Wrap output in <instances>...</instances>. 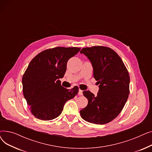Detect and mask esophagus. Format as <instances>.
I'll list each match as a JSON object with an SVG mask.
<instances>
[{"label":"esophagus","instance_id":"1","mask_svg":"<svg viewBox=\"0 0 152 152\" xmlns=\"http://www.w3.org/2000/svg\"><path fill=\"white\" fill-rule=\"evenodd\" d=\"M83 91L82 90H81V89H79V92H78V94L79 95H83Z\"/></svg>","mask_w":152,"mask_h":152}]
</instances>
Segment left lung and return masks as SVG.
<instances>
[{"instance_id":"obj_1","label":"left lung","mask_w":152,"mask_h":152,"mask_svg":"<svg viewBox=\"0 0 152 152\" xmlns=\"http://www.w3.org/2000/svg\"><path fill=\"white\" fill-rule=\"evenodd\" d=\"M80 53L90 60L94 77L100 84L96 96L89 91H83L88 104L80 111L81 116L85 121L93 124H107L121 113L128 99V71L120 57L109 47H86Z\"/></svg>"}]
</instances>
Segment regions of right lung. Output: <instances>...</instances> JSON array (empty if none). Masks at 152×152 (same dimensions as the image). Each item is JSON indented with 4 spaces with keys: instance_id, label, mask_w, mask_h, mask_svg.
<instances>
[{
    "instance_id": "add662e5",
    "label": "right lung",
    "mask_w": 152,
    "mask_h": 152,
    "mask_svg": "<svg viewBox=\"0 0 152 152\" xmlns=\"http://www.w3.org/2000/svg\"><path fill=\"white\" fill-rule=\"evenodd\" d=\"M81 48L57 47L45 50L31 61L22 77L23 92L31 113L44 121L58 117L65 103L78 93L77 86L71 90L61 86L68 60Z\"/></svg>"
}]
</instances>
